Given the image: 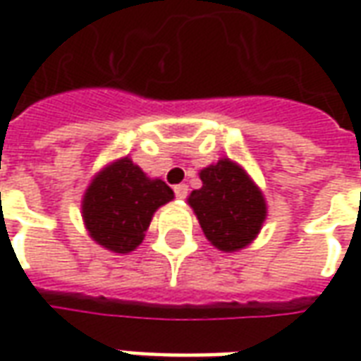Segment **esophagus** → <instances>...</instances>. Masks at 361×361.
<instances>
[{
	"label": "esophagus",
	"mask_w": 361,
	"mask_h": 361,
	"mask_svg": "<svg viewBox=\"0 0 361 361\" xmlns=\"http://www.w3.org/2000/svg\"><path fill=\"white\" fill-rule=\"evenodd\" d=\"M173 193H176L178 199H185L189 193V188L185 185V183H180V185H176V188H173Z\"/></svg>",
	"instance_id": "1"
}]
</instances>
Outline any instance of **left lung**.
<instances>
[{"mask_svg":"<svg viewBox=\"0 0 361 361\" xmlns=\"http://www.w3.org/2000/svg\"><path fill=\"white\" fill-rule=\"evenodd\" d=\"M199 178L203 188L191 191L188 203L197 214L207 240L226 253L250 245L267 219L261 189L242 166L230 158L203 168Z\"/></svg>","mask_w":361,"mask_h":361,"instance_id":"left-lung-1","label":"left lung"}]
</instances>
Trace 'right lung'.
I'll use <instances>...</instances> for the list:
<instances>
[{"label":"right lung","instance_id":"obj_1","mask_svg":"<svg viewBox=\"0 0 361 361\" xmlns=\"http://www.w3.org/2000/svg\"><path fill=\"white\" fill-rule=\"evenodd\" d=\"M173 191L162 180H150L129 157L100 172L82 197V220L98 245L129 253L145 240L152 214L170 203Z\"/></svg>","mask_w":361,"mask_h":361}]
</instances>
